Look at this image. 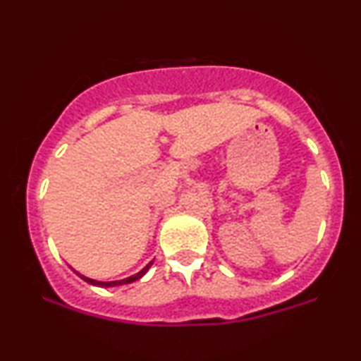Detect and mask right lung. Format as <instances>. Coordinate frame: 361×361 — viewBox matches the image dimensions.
Here are the masks:
<instances>
[{"instance_id":"obj_1","label":"right lung","mask_w":361,"mask_h":361,"mask_svg":"<svg viewBox=\"0 0 361 361\" xmlns=\"http://www.w3.org/2000/svg\"><path fill=\"white\" fill-rule=\"evenodd\" d=\"M151 267H152V261H151V263H149V264H146V267H144L142 270H140L139 273H135V275L127 276V279H123V280H115V281H98V280L88 279V276H85V275H80V273H78V271H74V273H76V275H80L81 279L85 280V281H88V283L97 285V287H118V285H127V283H132V281L142 279V276L146 275L147 270H149V268H151Z\"/></svg>"}]
</instances>
